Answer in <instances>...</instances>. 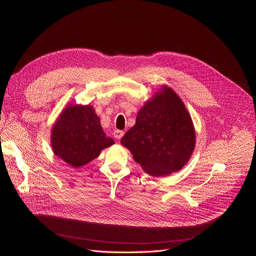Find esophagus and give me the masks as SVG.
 I'll list each match as a JSON object with an SVG mask.
<instances>
[{"label": "esophagus", "mask_w": 256, "mask_h": 256, "mask_svg": "<svg viewBox=\"0 0 256 256\" xmlns=\"http://www.w3.org/2000/svg\"><path fill=\"white\" fill-rule=\"evenodd\" d=\"M124 132H122V130H114V138H118V140L122 138L124 136Z\"/></svg>", "instance_id": "obj_1"}]
</instances>
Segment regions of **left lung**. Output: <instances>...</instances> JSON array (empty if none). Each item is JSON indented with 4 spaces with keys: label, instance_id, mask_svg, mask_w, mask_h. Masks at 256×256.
<instances>
[{
    "label": "left lung",
    "instance_id": "1",
    "mask_svg": "<svg viewBox=\"0 0 256 256\" xmlns=\"http://www.w3.org/2000/svg\"><path fill=\"white\" fill-rule=\"evenodd\" d=\"M120 142L144 172L166 176L180 170L192 157L196 132L184 103L170 87L163 86L146 101Z\"/></svg>",
    "mask_w": 256,
    "mask_h": 256
}]
</instances>
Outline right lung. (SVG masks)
I'll return each instance as SVG.
<instances>
[{"mask_svg": "<svg viewBox=\"0 0 256 256\" xmlns=\"http://www.w3.org/2000/svg\"><path fill=\"white\" fill-rule=\"evenodd\" d=\"M52 147L56 156L78 168L97 158L114 144L106 136L91 105H68L52 130Z\"/></svg>", "mask_w": 256, "mask_h": 256, "instance_id": "1", "label": "right lung"}]
</instances>
